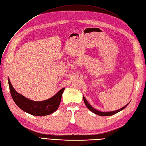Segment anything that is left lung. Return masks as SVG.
<instances>
[{
	"label": "left lung",
	"mask_w": 146,
	"mask_h": 146,
	"mask_svg": "<svg viewBox=\"0 0 146 146\" xmlns=\"http://www.w3.org/2000/svg\"><path fill=\"white\" fill-rule=\"evenodd\" d=\"M83 100H84V102L85 104V105L86 106V107H88V109L90 110L91 111L93 112V113L98 115H99V116H103V117H106V116H111V115H113L114 114H116L118 113L119 111H120L121 110H123V109H125V108H126V107L128 105L129 103L128 104H126V105L124 107H123L122 108H121V109H119L118 110H115V111H99L98 110L95 109L94 108H93L90 104H89V102L87 101V100L86 99V98H84V96H83Z\"/></svg>",
	"instance_id": "1"
}]
</instances>
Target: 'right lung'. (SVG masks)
Wrapping results in <instances>:
<instances>
[{"mask_svg":"<svg viewBox=\"0 0 146 146\" xmlns=\"http://www.w3.org/2000/svg\"><path fill=\"white\" fill-rule=\"evenodd\" d=\"M9 86L11 96L17 106L27 113L37 117L52 114L57 110L61 101L62 96L65 88L60 89L57 94L42 101H34L17 92L11 84L9 78Z\"/></svg>","mask_w":146,"mask_h":146,"instance_id":"obj_1","label":"right lung"}]
</instances>
